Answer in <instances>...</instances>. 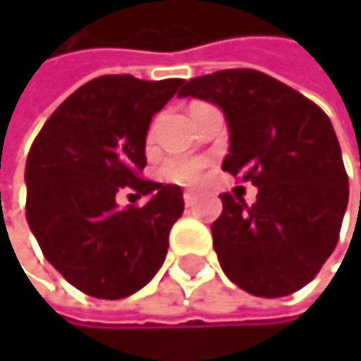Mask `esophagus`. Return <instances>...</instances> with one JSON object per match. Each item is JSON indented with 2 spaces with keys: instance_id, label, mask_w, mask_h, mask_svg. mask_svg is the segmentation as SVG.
<instances>
[{
  "instance_id": "34e87169",
  "label": "esophagus",
  "mask_w": 361,
  "mask_h": 361,
  "mask_svg": "<svg viewBox=\"0 0 361 361\" xmlns=\"http://www.w3.org/2000/svg\"><path fill=\"white\" fill-rule=\"evenodd\" d=\"M184 201H186V205L190 207V205H195L197 201H199V192H195V190H186L184 192Z\"/></svg>"
}]
</instances>
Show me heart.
Listing matches in <instances>:
<instances>
[{"label": "heart", "mask_w": 361, "mask_h": 361, "mask_svg": "<svg viewBox=\"0 0 361 361\" xmlns=\"http://www.w3.org/2000/svg\"><path fill=\"white\" fill-rule=\"evenodd\" d=\"M203 169V162L199 160H190V158H171L164 162L162 166V175L171 182H179V184H190L195 179H199Z\"/></svg>", "instance_id": "heart-1"}]
</instances>
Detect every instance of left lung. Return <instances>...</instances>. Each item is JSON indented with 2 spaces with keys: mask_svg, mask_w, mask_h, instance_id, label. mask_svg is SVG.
<instances>
[{
  "mask_svg": "<svg viewBox=\"0 0 361 361\" xmlns=\"http://www.w3.org/2000/svg\"><path fill=\"white\" fill-rule=\"evenodd\" d=\"M219 106L229 128L223 171L257 186V201L221 195L212 223L225 275L255 297L310 283L338 243L349 177L329 116L307 97L253 68L201 75L179 90Z\"/></svg>",
  "mask_w": 361,
  "mask_h": 361,
  "instance_id": "1",
  "label": "left lung"
}]
</instances>
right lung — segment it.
I'll return each mask as SVG.
<instances>
[{
	"label": "right lung",
	"mask_w": 361,
	"mask_h": 361,
	"mask_svg": "<svg viewBox=\"0 0 361 361\" xmlns=\"http://www.w3.org/2000/svg\"><path fill=\"white\" fill-rule=\"evenodd\" d=\"M184 80L102 75L80 86L36 136L25 219L49 264L82 293L123 299L160 271L182 188L140 177L149 123ZM118 190L147 196L121 211Z\"/></svg>",
	"instance_id": "add662e5"
}]
</instances>
